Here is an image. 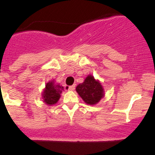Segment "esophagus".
<instances>
[{
	"label": "esophagus",
	"mask_w": 155,
	"mask_h": 155,
	"mask_svg": "<svg viewBox=\"0 0 155 155\" xmlns=\"http://www.w3.org/2000/svg\"><path fill=\"white\" fill-rule=\"evenodd\" d=\"M65 89L66 91H73L75 89L74 85H72V86H65Z\"/></svg>",
	"instance_id": "esophagus-1"
}]
</instances>
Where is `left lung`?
Here are the masks:
<instances>
[{
	"instance_id": "left-lung-1",
	"label": "left lung",
	"mask_w": 155,
	"mask_h": 155,
	"mask_svg": "<svg viewBox=\"0 0 155 155\" xmlns=\"http://www.w3.org/2000/svg\"><path fill=\"white\" fill-rule=\"evenodd\" d=\"M76 91L84 102L88 105H95L105 96L104 87L98 79L89 74L82 83L79 84Z\"/></svg>"
}]
</instances>
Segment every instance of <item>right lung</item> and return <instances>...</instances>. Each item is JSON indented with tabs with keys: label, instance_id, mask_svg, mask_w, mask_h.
<instances>
[{
	"label": "right lung",
	"instance_id": "obj_1",
	"mask_svg": "<svg viewBox=\"0 0 155 155\" xmlns=\"http://www.w3.org/2000/svg\"><path fill=\"white\" fill-rule=\"evenodd\" d=\"M63 91L64 87L59 83H56L54 79L48 81L42 92L43 103L48 106L54 105L60 99Z\"/></svg>",
	"mask_w": 155,
	"mask_h": 155
}]
</instances>
